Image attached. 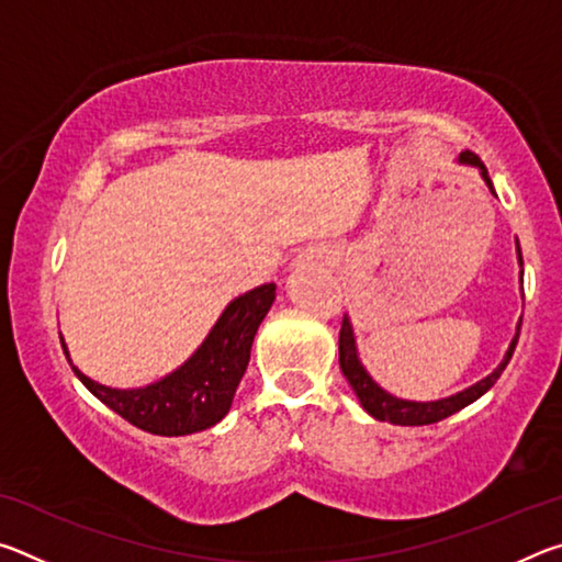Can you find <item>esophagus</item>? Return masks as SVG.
<instances>
[{"mask_svg":"<svg viewBox=\"0 0 562 562\" xmlns=\"http://www.w3.org/2000/svg\"><path fill=\"white\" fill-rule=\"evenodd\" d=\"M317 260H319V255L315 250H304V252H300V258L294 260V265H297V268H304V265H312Z\"/></svg>","mask_w":562,"mask_h":562,"instance_id":"34e87169","label":"esophagus"}]
</instances>
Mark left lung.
Wrapping results in <instances>:
<instances>
[{"label": "left lung", "mask_w": 562, "mask_h": 562, "mask_svg": "<svg viewBox=\"0 0 562 562\" xmlns=\"http://www.w3.org/2000/svg\"><path fill=\"white\" fill-rule=\"evenodd\" d=\"M459 166H471L481 173L483 183L488 186V190L493 195H496V190H493V183L488 178V170L483 166V160L471 154V150H463L459 154ZM516 255H518V265H520V282H522V255H520V245L516 240ZM520 322L516 325V335H513L510 345L506 349V355H503L501 364L493 369L488 376H483L481 382H475L471 386L461 389V392H456L451 396H443V398H436V402H412V398H398L394 394H389L386 389L379 386L372 374L367 372V367L361 364L359 359V351H357V337H355V327H351V319L349 315H345L341 319V331H339V367H341V374L347 376L349 386L355 389V394L359 398L361 408L369 416L379 418V422H389V424H396V426H426V424H436L441 422V418L451 416L456 412H461L463 406L473 404L475 398H481L483 394L488 392V389L498 382V376L503 374V369L508 367V361L513 357V349L518 345V335H520Z\"/></svg>", "instance_id": "left-lung-1"}]
</instances>
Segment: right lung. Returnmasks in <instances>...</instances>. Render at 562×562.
<instances>
[{
    "label": "right lung",
    "mask_w": 562,
    "mask_h": 562,
    "mask_svg": "<svg viewBox=\"0 0 562 562\" xmlns=\"http://www.w3.org/2000/svg\"><path fill=\"white\" fill-rule=\"evenodd\" d=\"M274 282H268L227 302L203 345L154 384L116 389L93 382L79 367H74L66 341L59 335L64 355L79 382L111 412L138 429L156 436L205 431L231 412L235 389L250 361L252 339L274 302Z\"/></svg>",
    "instance_id": "obj_1"
}]
</instances>
